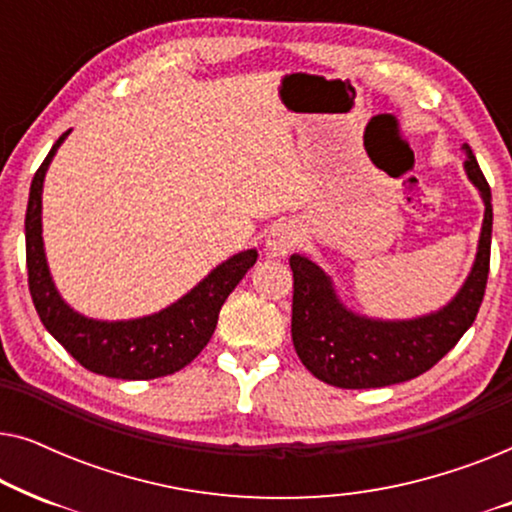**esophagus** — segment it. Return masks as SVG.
Listing matches in <instances>:
<instances>
[{
    "label": "esophagus",
    "instance_id": "1",
    "mask_svg": "<svg viewBox=\"0 0 512 512\" xmlns=\"http://www.w3.org/2000/svg\"><path fill=\"white\" fill-rule=\"evenodd\" d=\"M300 242V230L298 226H293V223H275V226L270 228L268 237H265V251H268L270 256H277L282 258L286 254H291L293 249L298 247Z\"/></svg>",
    "mask_w": 512,
    "mask_h": 512
}]
</instances>
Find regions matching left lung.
Masks as SVG:
<instances>
[{"instance_id": "8db88e82", "label": "left lung", "mask_w": 512, "mask_h": 512, "mask_svg": "<svg viewBox=\"0 0 512 512\" xmlns=\"http://www.w3.org/2000/svg\"><path fill=\"white\" fill-rule=\"evenodd\" d=\"M464 170L485 202L478 254L466 282L438 312L415 319H370L335 293L331 277L307 256L289 258L293 270L291 335L298 359L317 380L340 389H375L408 382L436 366L478 317L492 249V191L464 144Z\"/></svg>"}]
</instances>
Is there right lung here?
Returning a JSON list of instances; mask_svg holds the SVG:
<instances>
[{
  "label": "right lung",
  "mask_w": 512,
  "mask_h": 512,
  "mask_svg": "<svg viewBox=\"0 0 512 512\" xmlns=\"http://www.w3.org/2000/svg\"><path fill=\"white\" fill-rule=\"evenodd\" d=\"M69 132L72 130H67L48 151L46 160L34 174L30 200H27V284L41 324L90 373L116 377V380H153V377L177 373L205 349L219 321L221 305L256 263L258 251L247 249L230 256L177 303L149 317L128 321L83 317L55 289L46 263L44 237H41V191H44L46 170Z\"/></svg>",
  "instance_id": "add662e5"
}]
</instances>
